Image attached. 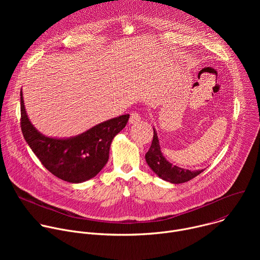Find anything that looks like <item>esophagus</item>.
<instances>
[{
  "label": "esophagus",
  "mask_w": 260,
  "mask_h": 260,
  "mask_svg": "<svg viewBox=\"0 0 260 260\" xmlns=\"http://www.w3.org/2000/svg\"><path fill=\"white\" fill-rule=\"evenodd\" d=\"M141 120V114L137 111H134V112L131 113V117H129V123H138Z\"/></svg>",
  "instance_id": "obj_1"
}]
</instances>
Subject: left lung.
<instances>
[{
    "instance_id": "obj_1",
    "label": "left lung",
    "mask_w": 260,
    "mask_h": 260,
    "mask_svg": "<svg viewBox=\"0 0 260 260\" xmlns=\"http://www.w3.org/2000/svg\"><path fill=\"white\" fill-rule=\"evenodd\" d=\"M145 158L148 166L154 171L156 175H158V177L174 184L187 182L203 172V170L196 172L184 170L170 164L164 157L160 151V146L155 129H153V140L149 150H148V152L145 155Z\"/></svg>"
}]
</instances>
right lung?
<instances>
[{"instance_id": "obj_1", "label": "right lung", "mask_w": 260, "mask_h": 260, "mask_svg": "<svg viewBox=\"0 0 260 260\" xmlns=\"http://www.w3.org/2000/svg\"><path fill=\"white\" fill-rule=\"evenodd\" d=\"M128 118V114L121 115L70 139L48 138L28 120L20 91V127L23 138L52 175L70 183L89 180L105 167L111 142L126 125Z\"/></svg>"}]
</instances>
